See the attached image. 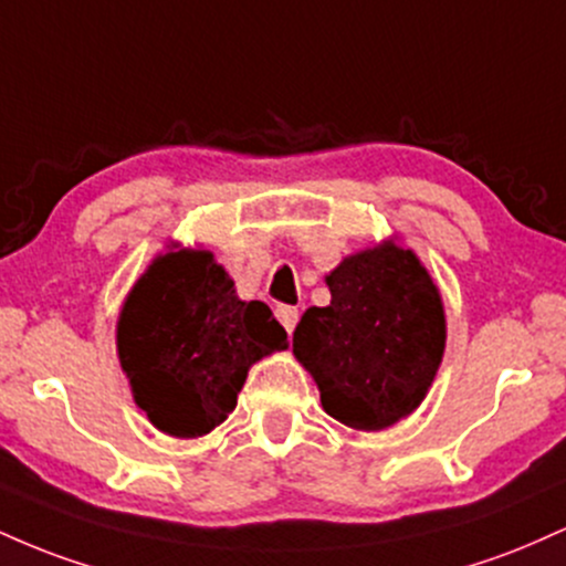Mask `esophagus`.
Returning <instances> with one entry per match:
<instances>
[{
	"instance_id": "obj_1",
	"label": "esophagus",
	"mask_w": 566,
	"mask_h": 566,
	"mask_svg": "<svg viewBox=\"0 0 566 566\" xmlns=\"http://www.w3.org/2000/svg\"><path fill=\"white\" fill-rule=\"evenodd\" d=\"M276 319L284 329H287V335H292V329H295V324H297V319H301V314H297L295 305H276Z\"/></svg>"
}]
</instances>
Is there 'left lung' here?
<instances>
[{
	"mask_svg": "<svg viewBox=\"0 0 566 566\" xmlns=\"http://www.w3.org/2000/svg\"><path fill=\"white\" fill-rule=\"evenodd\" d=\"M333 301L308 308L292 350L314 375L329 418L380 431L407 418L444 354V308L415 252H356L327 276Z\"/></svg>",
	"mask_w": 566,
	"mask_h": 566,
	"instance_id": "obj_1",
	"label": "left lung"
}]
</instances>
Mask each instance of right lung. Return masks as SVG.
Instances as JSON below:
<instances>
[{
	"mask_svg": "<svg viewBox=\"0 0 566 566\" xmlns=\"http://www.w3.org/2000/svg\"><path fill=\"white\" fill-rule=\"evenodd\" d=\"M122 369L159 431L193 439L237 407L247 369L287 346L261 301H239L205 250L159 255L129 292L116 329Z\"/></svg>",
	"mask_w": 566,
	"mask_h": 566,
	"instance_id": "obj_1",
	"label": "right lung"
}]
</instances>
